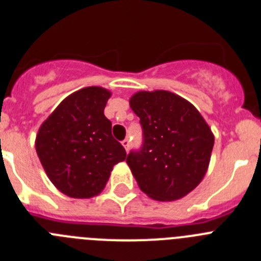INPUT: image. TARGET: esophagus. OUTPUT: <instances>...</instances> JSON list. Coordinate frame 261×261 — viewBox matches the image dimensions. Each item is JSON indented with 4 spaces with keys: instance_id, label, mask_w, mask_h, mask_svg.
I'll list each match as a JSON object with an SVG mask.
<instances>
[{
    "instance_id": "34e87169",
    "label": "esophagus",
    "mask_w": 261,
    "mask_h": 261,
    "mask_svg": "<svg viewBox=\"0 0 261 261\" xmlns=\"http://www.w3.org/2000/svg\"><path fill=\"white\" fill-rule=\"evenodd\" d=\"M121 144H123L124 149H125V150L128 151V150H129V144H130V141H129L128 138H125V140H124V141H121Z\"/></svg>"
}]
</instances>
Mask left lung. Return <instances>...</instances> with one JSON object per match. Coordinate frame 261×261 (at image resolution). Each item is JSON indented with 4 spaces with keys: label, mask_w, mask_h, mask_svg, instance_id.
I'll return each instance as SVG.
<instances>
[{
    "label": "left lung",
    "mask_w": 261,
    "mask_h": 261,
    "mask_svg": "<svg viewBox=\"0 0 261 261\" xmlns=\"http://www.w3.org/2000/svg\"><path fill=\"white\" fill-rule=\"evenodd\" d=\"M129 105L144 130L141 150L126 156L140 190L158 201L181 199L208 171L212 129L192 103L171 91H138Z\"/></svg>",
    "instance_id": "obj_1"
}]
</instances>
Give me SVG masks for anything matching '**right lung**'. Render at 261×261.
Here are the masks:
<instances>
[{
  "instance_id": "add662e5",
  "label": "right lung",
  "mask_w": 261,
  "mask_h": 261,
  "mask_svg": "<svg viewBox=\"0 0 261 261\" xmlns=\"http://www.w3.org/2000/svg\"><path fill=\"white\" fill-rule=\"evenodd\" d=\"M111 91L89 86L66 96L44 120L35 140L45 174L60 192L90 199L105 190L126 153L111 133L105 107Z\"/></svg>"
}]
</instances>
